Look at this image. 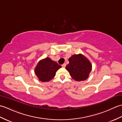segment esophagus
Returning a JSON list of instances; mask_svg holds the SVG:
<instances>
[{
  "instance_id": "esophagus-1",
  "label": "esophagus",
  "mask_w": 122,
  "mask_h": 122,
  "mask_svg": "<svg viewBox=\"0 0 122 122\" xmlns=\"http://www.w3.org/2000/svg\"><path fill=\"white\" fill-rule=\"evenodd\" d=\"M62 66L63 68H65V67L66 66V63H64V64H63L62 65Z\"/></svg>"
}]
</instances>
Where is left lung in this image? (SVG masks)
<instances>
[{
  "label": "left lung",
  "mask_w": 122,
  "mask_h": 122,
  "mask_svg": "<svg viewBox=\"0 0 122 122\" xmlns=\"http://www.w3.org/2000/svg\"><path fill=\"white\" fill-rule=\"evenodd\" d=\"M69 61L66 69L72 79L81 81L88 78L92 70V64L86 57L82 54H74L69 59Z\"/></svg>",
  "instance_id": "8db88e82"
}]
</instances>
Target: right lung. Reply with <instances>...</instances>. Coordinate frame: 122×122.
<instances>
[{"label": "right lung", "instance_id": "obj_1", "mask_svg": "<svg viewBox=\"0 0 122 122\" xmlns=\"http://www.w3.org/2000/svg\"><path fill=\"white\" fill-rule=\"evenodd\" d=\"M61 67L56 62L46 57L38 63L35 72L40 81L49 82L55 76L56 72Z\"/></svg>", "mask_w": 122, "mask_h": 122}]
</instances>
